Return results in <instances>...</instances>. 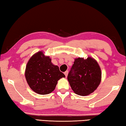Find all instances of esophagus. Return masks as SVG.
<instances>
[{
  "label": "esophagus",
  "mask_w": 126,
  "mask_h": 126,
  "mask_svg": "<svg viewBox=\"0 0 126 126\" xmlns=\"http://www.w3.org/2000/svg\"><path fill=\"white\" fill-rule=\"evenodd\" d=\"M68 71H66L64 72V75H65V77H67V76H68Z\"/></svg>",
  "instance_id": "obj_1"
}]
</instances>
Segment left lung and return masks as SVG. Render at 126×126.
<instances>
[{
    "label": "left lung",
    "mask_w": 126,
    "mask_h": 126,
    "mask_svg": "<svg viewBox=\"0 0 126 126\" xmlns=\"http://www.w3.org/2000/svg\"><path fill=\"white\" fill-rule=\"evenodd\" d=\"M101 72L98 63L88 57L75 59L67 79L74 93L86 96L93 93L101 81Z\"/></svg>",
    "instance_id": "obj_1"
}]
</instances>
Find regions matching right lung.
Masks as SVG:
<instances>
[{
    "label": "right lung",
    "instance_id": "1",
    "mask_svg": "<svg viewBox=\"0 0 126 126\" xmlns=\"http://www.w3.org/2000/svg\"><path fill=\"white\" fill-rule=\"evenodd\" d=\"M25 77L30 88L36 93L48 94L55 89L58 81L65 75L53 65L49 57H45L42 51L33 55L28 62Z\"/></svg>",
    "mask_w": 126,
    "mask_h": 126
}]
</instances>
